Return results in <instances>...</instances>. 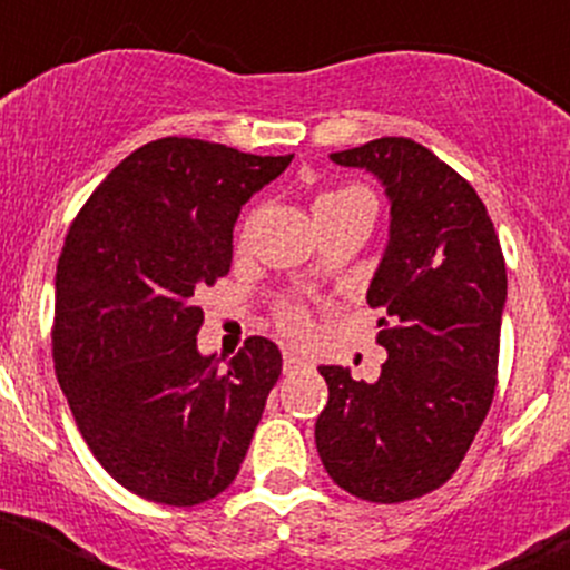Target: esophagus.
Returning a JSON list of instances; mask_svg holds the SVG:
<instances>
[{
	"label": "esophagus",
	"mask_w": 570,
	"mask_h": 570,
	"mask_svg": "<svg viewBox=\"0 0 570 570\" xmlns=\"http://www.w3.org/2000/svg\"><path fill=\"white\" fill-rule=\"evenodd\" d=\"M302 367H311V362L305 356L285 351V371H302Z\"/></svg>",
	"instance_id": "esophagus-1"
}]
</instances>
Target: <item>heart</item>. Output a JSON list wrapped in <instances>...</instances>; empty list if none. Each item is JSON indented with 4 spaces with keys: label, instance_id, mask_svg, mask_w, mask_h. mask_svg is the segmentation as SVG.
Wrapping results in <instances>:
<instances>
[{
    "label": "heart",
    "instance_id": "b5f03b06",
    "mask_svg": "<svg viewBox=\"0 0 570 570\" xmlns=\"http://www.w3.org/2000/svg\"><path fill=\"white\" fill-rule=\"evenodd\" d=\"M347 196H365V190L362 188H340V190H328V194H322L320 199L314 203V210L316 208H325V205H334V203H342V199H347ZM279 325L285 331H288L291 336H302L305 331H308V314H305V308L302 305H285V308L279 311Z\"/></svg>",
    "mask_w": 570,
    "mask_h": 570
}]
</instances>
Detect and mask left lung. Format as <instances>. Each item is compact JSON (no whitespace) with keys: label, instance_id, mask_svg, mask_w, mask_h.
<instances>
[{"label":"left lung","instance_id":"8db88e82","mask_svg":"<svg viewBox=\"0 0 570 570\" xmlns=\"http://www.w3.org/2000/svg\"><path fill=\"white\" fill-rule=\"evenodd\" d=\"M365 168L391 199V239L367 288L387 351L376 382L322 365L328 405L316 451L331 480L367 502L445 485L497 391L508 276L485 205L451 165L405 136L331 154Z\"/></svg>","mask_w":570,"mask_h":570}]
</instances>
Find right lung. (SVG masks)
Instances as JSON below:
<instances>
[{
    "label": "right lung",
    "instance_id": "add662e5",
    "mask_svg": "<svg viewBox=\"0 0 570 570\" xmlns=\"http://www.w3.org/2000/svg\"><path fill=\"white\" fill-rule=\"evenodd\" d=\"M291 159L165 136L125 156L65 236L57 380L90 454L142 500H214L248 454L282 354L265 336L225 365L199 354L196 296L230 271L242 205Z\"/></svg>",
    "mask_w": 570,
    "mask_h": 570
}]
</instances>
